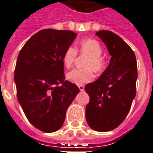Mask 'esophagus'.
Masks as SVG:
<instances>
[{
  "instance_id": "obj_1",
  "label": "esophagus",
  "mask_w": 153,
  "mask_h": 153,
  "mask_svg": "<svg viewBox=\"0 0 153 153\" xmlns=\"http://www.w3.org/2000/svg\"><path fill=\"white\" fill-rule=\"evenodd\" d=\"M79 88L80 91H84V86H83V85H79Z\"/></svg>"
}]
</instances>
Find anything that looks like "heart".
Segmentation results:
<instances>
[{"mask_svg":"<svg viewBox=\"0 0 153 153\" xmlns=\"http://www.w3.org/2000/svg\"><path fill=\"white\" fill-rule=\"evenodd\" d=\"M77 49L81 54L88 55L83 62L84 69H74L66 74V79L74 84H82L90 82L93 79V69L95 72H100L105 68V61L100 55L102 54V48L95 39H87L80 42ZM77 51L75 48L70 46L65 49L62 56L63 65L70 68L75 62Z\"/></svg>","mask_w":153,"mask_h":153,"instance_id":"obj_1","label":"heart"}]
</instances>
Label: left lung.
<instances>
[{"label":"left lung","instance_id":"1","mask_svg":"<svg viewBox=\"0 0 153 153\" xmlns=\"http://www.w3.org/2000/svg\"><path fill=\"white\" fill-rule=\"evenodd\" d=\"M101 39L111 56L109 64L99 79L85 87L90 101L86 120L95 131L114 130L127 116L136 90L137 62L134 52L120 36L109 30H100Z\"/></svg>","mask_w":153,"mask_h":153}]
</instances>
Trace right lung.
Segmentation results:
<instances>
[{
  "label": "right lung",
  "mask_w": 153,
  "mask_h": 153,
  "mask_svg": "<svg viewBox=\"0 0 153 153\" xmlns=\"http://www.w3.org/2000/svg\"><path fill=\"white\" fill-rule=\"evenodd\" d=\"M76 36L71 30H39L18 56L14 71L18 100L28 121L46 133L62 127L68 107L79 92L75 84L65 80L62 62Z\"/></svg>",
  "instance_id": "right-lung-1"
}]
</instances>
